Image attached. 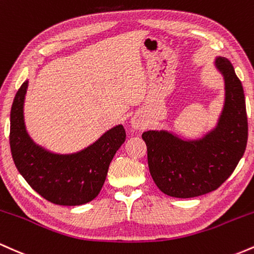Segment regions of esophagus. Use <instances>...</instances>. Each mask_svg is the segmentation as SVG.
Returning <instances> with one entry per match:
<instances>
[{"label":"esophagus","mask_w":254,"mask_h":254,"mask_svg":"<svg viewBox=\"0 0 254 254\" xmlns=\"http://www.w3.org/2000/svg\"><path fill=\"white\" fill-rule=\"evenodd\" d=\"M130 125L134 129H141L145 126V119L142 118L140 114H135L132 119H130Z\"/></svg>","instance_id":"esophagus-1"}]
</instances>
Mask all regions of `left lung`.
Here are the masks:
<instances>
[{"label":"left lung","instance_id":"left-lung-1","mask_svg":"<svg viewBox=\"0 0 254 254\" xmlns=\"http://www.w3.org/2000/svg\"><path fill=\"white\" fill-rule=\"evenodd\" d=\"M215 64L226 85V102L215 129L192 141L165 130L142 133L150 174L167 195L193 198L217 190L246 150L249 124L241 81L229 60L217 58Z\"/></svg>","mask_w":254,"mask_h":254}]
</instances>
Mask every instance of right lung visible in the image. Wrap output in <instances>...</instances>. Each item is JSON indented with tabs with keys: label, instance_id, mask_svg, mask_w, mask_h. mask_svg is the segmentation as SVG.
<instances>
[{
	"label": "right lung",
	"instance_id": "right-lung-1",
	"mask_svg": "<svg viewBox=\"0 0 254 254\" xmlns=\"http://www.w3.org/2000/svg\"><path fill=\"white\" fill-rule=\"evenodd\" d=\"M27 81L20 86L10 109L9 145L16 169L43 198L64 206L93 200L107 178L116 151L126 140L121 125L104 133L96 142L73 155H55L31 140L24 124Z\"/></svg>",
	"mask_w": 254,
	"mask_h": 254
}]
</instances>
